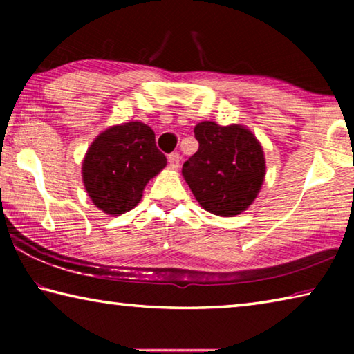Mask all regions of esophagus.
<instances>
[{
    "label": "esophagus",
    "mask_w": 354,
    "mask_h": 354,
    "mask_svg": "<svg viewBox=\"0 0 354 354\" xmlns=\"http://www.w3.org/2000/svg\"><path fill=\"white\" fill-rule=\"evenodd\" d=\"M179 162H181V156H179L178 153L169 154V165L171 167V169H178Z\"/></svg>",
    "instance_id": "obj_1"
}]
</instances>
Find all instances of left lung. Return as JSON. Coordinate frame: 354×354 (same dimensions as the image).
<instances>
[{"instance_id": "left-lung-1", "label": "left lung", "mask_w": 354, "mask_h": 354, "mask_svg": "<svg viewBox=\"0 0 354 354\" xmlns=\"http://www.w3.org/2000/svg\"><path fill=\"white\" fill-rule=\"evenodd\" d=\"M200 147L185 160L183 176L203 209L220 217L247 211L266 176L259 140L242 124L201 122L194 129Z\"/></svg>"}]
</instances>
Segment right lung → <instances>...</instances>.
I'll return each instance as SVG.
<instances>
[{"label": "right lung", "mask_w": 354, "mask_h": 354, "mask_svg": "<svg viewBox=\"0 0 354 354\" xmlns=\"http://www.w3.org/2000/svg\"><path fill=\"white\" fill-rule=\"evenodd\" d=\"M165 165L151 128L142 122L115 124L88 147L82 160L84 187L100 211L120 215L137 206L149 179Z\"/></svg>", "instance_id": "1"}]
</instances>
